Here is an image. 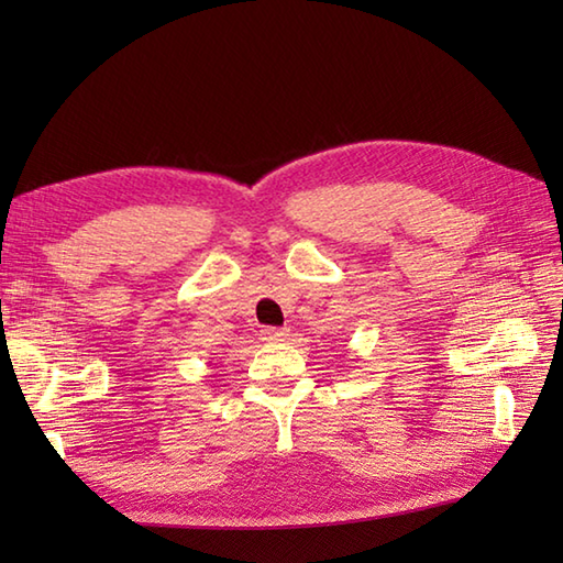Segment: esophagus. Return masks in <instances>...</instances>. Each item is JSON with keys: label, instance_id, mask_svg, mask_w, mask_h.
<instances>
[{"label": "esophagus", "instance_id": "esophagus-1", "mask_svg": "<svg viewBox=\"0 0 563 563\" xmlns=\"http://www.w3.org/2000/svg\"><path fill=\"white\" fill-rule=\"evenodd\" d=\"M263 333V339L266 341H283L285 336H288V329H278V327H268V329H263L261 331Z\"/></svg>", "mask_w": 563, "mask_h": 563}]
</instances>
